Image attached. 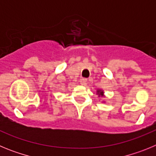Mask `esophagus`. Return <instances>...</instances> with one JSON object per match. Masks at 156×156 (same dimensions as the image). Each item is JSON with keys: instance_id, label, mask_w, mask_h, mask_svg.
Here are the masks:
<instances>
[{"instance_id": "esophagus-1", "label": "esophagus", "mask_w": 156, "mask_h": 156, "mask_svg": "<svg viewBox=\"0 0 156 156\" xmlns=\"http://www.w3.org/2000/svg\"><path fill=\"white\" fill-rule=\"evenodd\" d=\"M87 80L85 79V78H83V79L80 80V84L85 85L87 83Z\"/></svg>"}]
</instances>
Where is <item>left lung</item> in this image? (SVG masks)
<instances>
[{"instance_id": "1", "label": "left lung", "mask_w": 156, "mask_h": 156, "mask_svg": "<svg viewBox=\"0 0 156 156\" xmlns=\"http://www.w3.org/2000/svg\"><path fill=\"white\" fill-rule=\"evenodd\" d=\"M98 94H99V96H103V91H101V90H98Z\"/></svg>"}]
</instances>
